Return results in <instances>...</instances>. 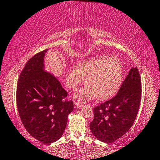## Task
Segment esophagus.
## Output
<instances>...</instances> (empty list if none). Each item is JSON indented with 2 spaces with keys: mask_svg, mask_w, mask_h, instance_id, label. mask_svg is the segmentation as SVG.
Instances as JSON below:
<instances>
[{
  "mask_svg": "<svg viewBox=\"0 0 160 160\" xmlns=\"http://www.w3.org/2000/svg\"><path fill=\"white\" fill-rule=\"evenodd\" d=\"M74 106H75V108H78V107H82V103H80V102H74Z\"/></svg>",
  "mask_w": 160,
  "mask_h": 160,
  "instance_id": "esophagus-1",
  "label": "esophagus"
}]
</instances>
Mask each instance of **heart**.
<instances>
[{"label": "heart", "mask_w": 160, "mask_h": 160, "mask_svg": "<svg viewBox=\"0 0 160 160\" xmlns=\"http://www.w3.org/2000/svg\"><path fill=\"white\" fill-rule=\"evenodd\" d=\"M122 67L116 57L107 56L88 58L78 63L68 69L66 73L67 85L75 89L85 80L88 76L89 83L74 94V98L80 102L92 99L98 94L100 98L112 96L120 87L122 79Z\"/></svg>", "instance_id": "heart-1"}]
</instances>
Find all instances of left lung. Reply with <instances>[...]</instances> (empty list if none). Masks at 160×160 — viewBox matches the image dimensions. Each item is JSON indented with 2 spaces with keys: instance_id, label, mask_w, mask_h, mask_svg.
<instances>
[{
  "instance_id": "obj_1",
  "label": "left lung",
  "mask_w": 160,
  "mask_h": 160,
  "mask_svg": "<svg viewBox=\"0 0 160 160\" xmlns=\"http://www.w3.org/2000/svg\"><path fill=\"white\" fill-rule=\"evenodd\" d=\"M141 98V76L137 67L130 69L118 93L93 109L90 130L98 140L112 143L132 127Z\"/></svg>"
}]
</instances>
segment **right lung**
Returning <instances> with one entry per match:
<instances>
[{
  "instance_id": "right-lung-1",
  "label": "right lung",
  "mask_w": 160,
  "mask_h": 160,
  "mask_svg": "<svg viewBox=\"0 0 160 160\" xmlns=\"http://www.w3.org/2000/svg\"><path fill=\"white\" fill-rule=\"evenodd\" d=\"M48 49L27 62L17 87V104L22 124L33 138L51 143L64 133L72 101L64 100L67 92L59 81L45 71L44 57Z\"/></svg>"
}]
</instances>
